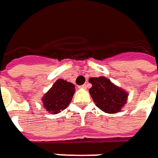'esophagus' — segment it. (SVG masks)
<instances>
[{
    "mask_svg": "<svg viewBox=\"0 0 158 158\" xmlns=\"http://www.w3.org/2000/svg\"><path fill=\"white\" fill-rule=\"evenodd\" d=\"M87 87H88V85H86V84H85V85H80V86H79V88H81V89H86Z\"/></svg>",
    "mask_w": 158,
    "mask_h": 158,
    "instance_id": "34e87169",
    "label": "esophagus"
}]
</instances>
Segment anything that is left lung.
Returning <instances> with one entry per match:
<instances>
[{"instance_id":"8db88e82","label":"left lung","mask_w":158,"mask_h":158,"mask_svg":"<svg viewBox=\"0 0 158 158\" xmlns=\"http://www.w3.org/2000/svg\"><path fill=\"white\" fill-rule=\"evenodd\" d=\"M93 85L89 93L96 106L106 113L119 112L127 101L128 93L115 85L106 77L90 78Z\"/></svg>"}]
</instances>
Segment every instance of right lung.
<instances>
[{"instance_id":"1","label":"right lung","mask_w":158,"mask_h":158,"mask_svg":"<svg viewBox=\"0 0 158 158\" xmlns=\"http://www.w3.org/2000/svg\"><path fill=\"white\" fill-rule=\"evenodd\" d=\"M75 93V85L66 80H57L42 98L43 107L49 113L57 114L70 104Z\"/></svg>"}]
</instances>
